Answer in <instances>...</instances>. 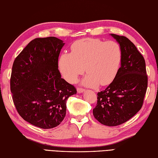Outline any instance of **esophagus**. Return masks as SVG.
Masks as SVG:
<instances>
[{
    "label": "esophagus",
    "mask_w": 158,
    "mask_h": 158,
    "mask_svg": "<svg viewBox=\"0 0 158 158\" xmlns=\"http://www.w3.org/2000/svg\"><path fill=\"white\" fill-rule=\"evenodd\" d=\"M84 91H85V89L83 88H77V92H78V93H82V92H83Z\"/></svg>",
    "instance_id": "1"
}]
</instances>
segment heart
Returning a JSON list of instances; mask_svg holds the SVG:
<instances>
[{"label": "heart", "mask_w": 158, "mask_h": 158, "mask_svg": "<svg viewBox=\"0 0 158 158\" xmlns=\"http://www.w3.org/2000/svg\"><path fill=\"white\" fill-rule=\"evenodd\" d=\"M122 59V50L115 41L104 42L98 39L77 40L71 46V52L63 53L59 66L64 79L75 83L85 71L88 73L83 83L89 87L98 84L106 85L115 78Z\"/></svg>", "instance_id": "obj_1"}]
</instances>
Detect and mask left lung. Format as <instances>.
Instances as JSON below:
<instances>
[{
	"instance_id": "left-lung-1",
	"label": "left lung",
	"mask_w": 158,
	"mask_h": 158,
	"mask_svg": "<svg viewBox=\"0 0 158 158\" xmlns=\"http://www.w3.org/2000/svg\"><path fill=\"white\" fill-rule=\"evenodd\" d=\"M110 35L121 47V66L113 81L97 94L93 115L101 124L111 127L127 122L141 109L148 77L144 59L134 43L125 36Z\"/></svg>"
}]
</instances>
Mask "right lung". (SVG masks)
<instances>
[{
    "label": "right lung",
    "mask_w": 158,
    "mask_h": 158,
    "mask_svg": "<svg viewBox=\"0 0 158 158\" xmlns=\"http://www.w3.org/2000/svg\"><path fill=\"white\" fill-rule=\"evenodd\" d=\"M64 44L55 37L34 39L12 66L10 89L15 107L24 120L42 129L60 125L66 116L68 98L77 94L58 69Z\"/></svg>",
    "instance_id": "obj_1"
}]
</instances>
